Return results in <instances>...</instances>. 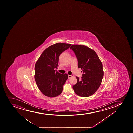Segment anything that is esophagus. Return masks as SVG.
<instances>
[{"mask_svg": "<svg viewBox=\"0 0 133 133\" xmlns=\"http://www.w3.org/2000/svg\"><path fill=\"white\" fill-rule=\"evenodd\" d=\"M71 76H72V75H68V78H69V79L70 78H71Z\"/></svg>", "mask_w": 133, "mask_h": 133, "instance_id": "esophagus-1", "label": "esophagus"}]
</instances>
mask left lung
<instances>
[{
    "instance_id": "1",
    "label": "left lung",
    "mask_w": 133,
    "mask_h": 133,
    "mask_svg": "<svg viewBox=\"0 0 133 133\" xmlns=\"http://www.w3.org/2000/svg\"><path fill=\"white\" fill-rule=\"evenodd\" d=\"M70 49L75 53L78 68H80L83 73L81 79L76 77L77 82L73 86V89L78 96H91L101 84L104 76L102 64L95 51L88 47L74 45L71 46Z\"/></svg>"
}]
</instances>
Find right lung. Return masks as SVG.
I'll use <instances>...</instances> for the list:
<instances>
[{"label":"right lung","instance_id":"add662e5","mask_svg":"<svg viewBox=\"0 0 133 133\" xmlns=\"http://www.w3.org/2000/svg\"><path fill=\"white\" fill-rule=\"evenodd\" d=\"M71 45L57 43L47 48L41 54L35 66V79L40 91L50 97L60 95L68 78L67 74H62L55 69L58 66L59 56Z\"/></svg>","mask_w":133,"mask_h":133}]
</instances>
